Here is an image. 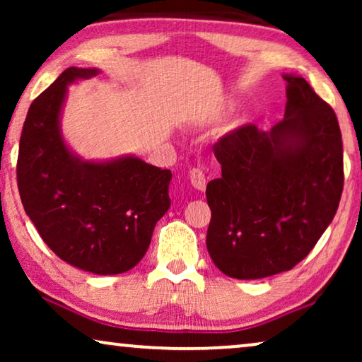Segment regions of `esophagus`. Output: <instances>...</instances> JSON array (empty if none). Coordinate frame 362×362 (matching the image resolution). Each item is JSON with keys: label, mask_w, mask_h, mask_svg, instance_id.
<instances>
[{"label": "esophagus", "mask_w": 362, "mask_h": 362, "mask_svg": "<svg viewBox=\"0 0 362 362\" xmlns=\"http://www.w3.org/2000/svg\"><path fill=\"white\" fill-rule=\"evenodd\" d=\"M189 181L197 191L206 189V185H207L206 176H204V173H202V170H199V168H192V170L189 171Z\"/></svg>", "instance_id": "obj_1"}]
</instances>
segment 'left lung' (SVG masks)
Instances as JSON below:
<instances>
[{
	"label": "left lung",
	"mask_w": 362,
	"mask_h": 362,
	"mask_svg": "<svg viewBox=\"0 0 362 362\" xmlns=\"http://www.w3.org/2000/svg\"><path fill=\"white\" fill-rule=\"evenodd\" d=\"M284 78V120L270 132L242 125L214 145L222 176L206 187V244L217 269L232 279L293 269L331 224L343 192L334 110L303 77Z\"/></svg>",
	"instance_id": "8db88e82"
}]
</instances>
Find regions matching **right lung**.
Wrapping results in <instances>:
<instances>
[{
	"label": "right lung",
	"instance_id": "obj_1",
	"mask_svg": "<svg viewBox=\"0 0 362 362\" xmlns=\"http://www.w3.org/2000/svg\"><path fill=\"white\" fill-rule=\"evenodd\" d=\"M97 74L69 67L34 98L16 176L24 211L49 249L81 270L115 275L146 254L156 222L170 209L171 171L135 156L92 163L69 151L59 128L67 86Z\"/></svg>",
	"mask_w": 362,
	"mask_h": 362
}]
</instances>
